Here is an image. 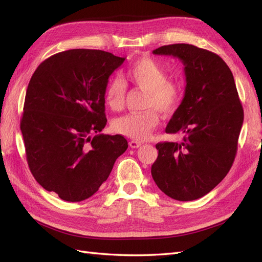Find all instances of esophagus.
<instances>
[{
	"label": "esophagus",
	"instance_id": "esophagus-1",
	"mask_svg": "<svg viewBox=\"0 0 262 262\" xmlns=\"http://www.w3.org/2000/svg\"><path fill=\"white\" fill-rule=\"evenodd\" d=\"M129 145H130L131 148H139V147H141L142 143H141V142H139V141H131L130 143H129Z\"/></svg>",
	"mask_w": 262,
	"mask_h": 262
}]
</instances>
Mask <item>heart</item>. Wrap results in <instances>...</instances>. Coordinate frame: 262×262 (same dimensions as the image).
<instances>
[{
  "label": "heart",
  "instance_id": "1",
  "mask_svg": "<svg viewBox=\"0 0 262 262\" xmlns=\"http://www.w3.org/2000/svg\"><path fill=\"white\" fill-rule=\"evenodd\" d=\"M125 77L140 90L146 92L143 113H133L116 118L112 123L113 130L121 136L137 141L146 140L160 122V112L164 116L172 115L184 97L181 82L167 78V71L150 58H142L129 67ZM125 84L118 77L110 80L105 91L106 105L119 112L124 105Z\"/></svg>",
  "mask_w": 262,
  "mask_h": 262
}]
</instances>
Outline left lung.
<instances>
[{
	"label": "left lung",
	"mask_w": 262,
	"mask_h": 262,
	"mask_svg": "<svg viewBox=\"0 0 262 262\" xmlns=\"http://www.w3.org/2000/svg\"><path fill=\"white\" fill-rule=\"evenodd\" d=\"M154 54L172 55L185 66L186 89L166 133L181 142L156 144L152 177L162 191L179 201L209 193L234 163L244 109L232 71L217 54L188 43L160 47Z\"/></svg>",
	"instance_id": "obj_1"
}]
</instances>
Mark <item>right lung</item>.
I'll return each mask as SVG.
<instances>
[{"label":"right lung","mask_w":262,"mask_h":262,"mask_svg":"<svg viewBox=\"0 0 262 262\" xmlns=\"http://www.w3.org/2000/svg\"><path fill=\"white\" fill-rule=\"evenodd\" d=\"M124 60L101 50H68L40 63L30 78L20 120L27 163L38 184L62 200L97 192L128 148L122 136L99 134L107 123L108 78Z\"/></svg>","instance_id":"1"}]
</instances>
